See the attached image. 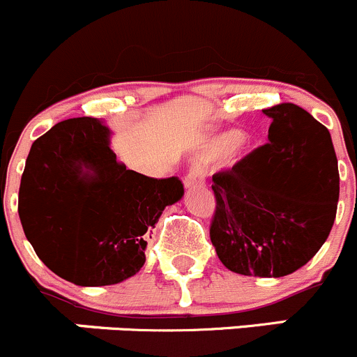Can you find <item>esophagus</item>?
<instances>
[{
    "label": "esophagus",
    "mask_w": 357,
    "mask_h": 357,
    "mask_svg": "<svg viewBox=\"0 0 357 357\" xmlns=\"http://www.w3.org/2000/svg\"><path fill=\"white\" fill-rule=\"evenodd\" d=\"M200 183H204L202 167H200V165H192L185 176V186L186 188H193V186L200 185Z\"/></svg>",
    "instance_id": "1"
}]
</instances>
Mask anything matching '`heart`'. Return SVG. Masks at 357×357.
<instances>
[{"mask_svg": "<svg viewBox=\"0 0 357 357\" xmlns=\"http://www.w3.org/2000/svg\"><path fill=\"white\" fill-rule=\"evenodd\" d=\"M238 139V134L237 132H230V134H227V136L223 137V146H228V144H231V143H235V141Z\"/></svg>", "mask_w": 357, "mask_h": 357, "instance_id": "b5f03b06", "label": "heart"}]
</instances>
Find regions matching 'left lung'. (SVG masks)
I'll return each instance as SVG.
<instances>
[{
  "label": "left lung",
  "instance_id": "1",
  "mask_svg": "<svg viewBox=\"0 0 357 357\" xmlns=\"http://www.w3.org/2000/svg\"><path fill=\"white\" fill-rule=\"evenodd\" d=\"M268 143L213 176L211 242L228 271L282 278L305 265L330 235L340 176L331 136L293 102L263 109Z\"/></svg>",
  "mask_w": 357,
  "mask_h": 357
}]
</instances>
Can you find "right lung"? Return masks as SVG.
<instances>
[{"mask_svg": "<svg viewBox=\"0 0 357 357\" xmlns=\"http://www.w3.org/2000/svg\"><path fill=\"white\" fill-rule=\"evenodd\" d=\"M92 116L59 122L31 146L19 216L38 258L78 286H109L139 272L151 228L183 181L130 171ZM91 171L83 173L82 167Z\"/></svg>", "mask_w": 357, "mask_h": 357, "instance_id": "right-lung-1", "label": "right lung"}]
</instances>
